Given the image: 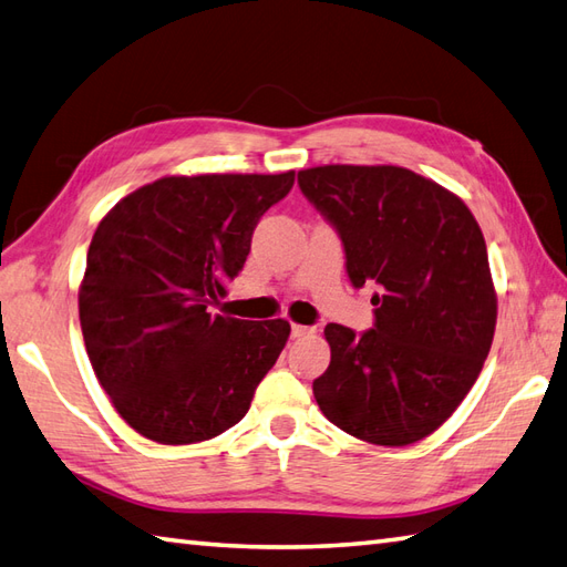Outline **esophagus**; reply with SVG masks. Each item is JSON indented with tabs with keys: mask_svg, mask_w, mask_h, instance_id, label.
<instances>
[{
	"mask_svg": "<svg viewBox=\"0 0 567 567\" xmlns=\"http://www.w3.org/2000/svg\"><path fill=\"white\" fill-rule=\"evenodd\" d=\"M316 333L313 326H301V323H292V338H309Z\"/></svg>",
	"mask_w": 567,
	"mask_h": 567,
	"instance_id": "esophagus-1",
	"label": "esophagus"
}]
</instances>
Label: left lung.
Instances as JSON below:
<instances>
[{"mask_svg":"<svg viewBox=\"0 0 567 567\" xmlns=\"http://www.w3.org/2000/svg\"><path fill=\"white\" fill-rule=\"evenodd\" d=\"M307 200L333 224L352 287L377 285L374 326H326L331 364L316 403L352 437L405 446L466 399L497 319L485 239L462 197L401 166L299 171Z\"/></svg>","mask_w":567,"mask_h":567,"instance_id":"8db88e82","label":"left lung"}]
</instances>
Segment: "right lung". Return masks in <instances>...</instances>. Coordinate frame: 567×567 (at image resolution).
<instances>
[{"mask_svg": "<svg viewBox=\"0 0 567 567\" xmlns=\"http://www.w3.org/2000/svg\"><path fill=\"white\" fill-rule=\"evenodd\" d=\"M287 174L166 176L99 224L79 287L91 367L115 411L159 444L213 440L239 423L289 323L213 313L244 268Z\"/></svg>", "mask_w": 567, "mask_h": 567, "instance_id": "right-lung-1", "label": "right lung"}]
</instances>
